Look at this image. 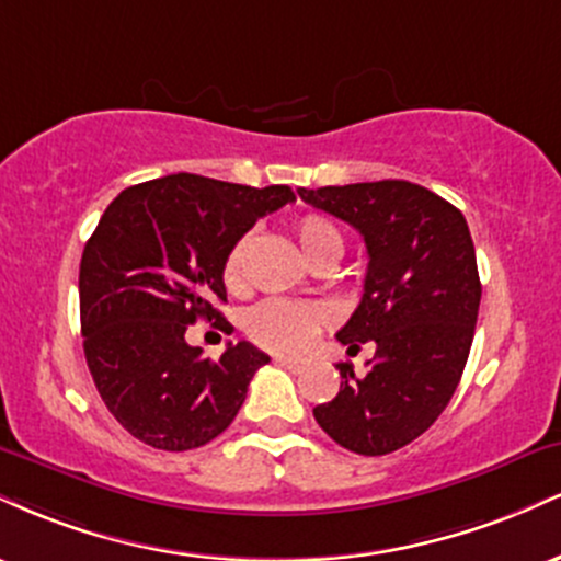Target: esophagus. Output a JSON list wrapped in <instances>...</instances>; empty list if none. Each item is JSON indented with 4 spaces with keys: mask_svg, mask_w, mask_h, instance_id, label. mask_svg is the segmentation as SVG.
I'll return each instance as SVG.
<instances>
[{
    "mask_svg": "<svg viewBox=\"0 0 561 561\" xmlns=\"http://www.w3.org/2000/svg\"><path fill=\"white\" fill-rule=\"evenodd\" d=\"M276 364L285 366V369L293 371V375H300V371L306 369V362H300V358H289V356H276Z\"/></svg>",
    "mask_w": 561,
    "mask_h": 561,
    "instance_id": "esophagus-1",
    "label": "esophagus"
}]
</instances>
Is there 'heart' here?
<instances>
[{
  "mask_svg": "<svg viewBox=\"0 0 561 561\" xmlns=\"http://www.w3.org/2000/svg\"><path fill=\"white\" fill-rule=\"evenodd\" d=\"M293 231L302 255L311 263L330 259V255H334V259L343 255V231H340L337 224L330 221L327 216H300L298 221H295ZM248 237H242V240L231 244L227 259H224V282H227L229 289H237L242 285V266L244 255H248ZM324 321V308L313 306V302L272 298L259 302V306H253L244 313V332H248L261 347H268V351L298 353L302 347L311 345V340L321 332Z\"/></svg>",
  "mask_w": 561,
  "mask_h": 561,
  "instance_id": "obj_1",
  "label": "heart"
}]
</instances>
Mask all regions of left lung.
Wrapping results in <instances>:
<instances>
[{"label": "left lung", "instance_id": "1", "mask_svg": "<svg viewBox=\"0 0 561 561\" xmlns=\"http://www.w3.org/2000/svg\"><path fill=\"white\" fill-rule=\"evenodd\" d=\"M364 237V295L337 332L375 343L364 375L337 364L340 392L313 409L334 443L362 456L409 446L443 414L465 371L480 308L472 234L459 208L403 179L298 190Z\"/></svg>", "mask_w": 561, "mask_h": 561}]
</instances>
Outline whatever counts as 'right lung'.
Instances as JSON below:
<instances>
[{
    "label": "right lung",
    "instance_id": "add662e5",
    "mask_svg": "<svg viewBox=\"0 0 561 561\" xmlns=\"http://www.w3.org/2000/svg\"><path fill=\"white\" fill-rule=\"evenodd\" d=\"M285 184L171 173L128 186L107 205L81 255L83 356L107 411L137 440L190 450L229 427L266 353L227 345L218 362L184 340L227 300L224 259L261 216L293 203Z\"/></svg>",
    "mask_w": 561,
    "mask_h": 561
}]
</instances>
